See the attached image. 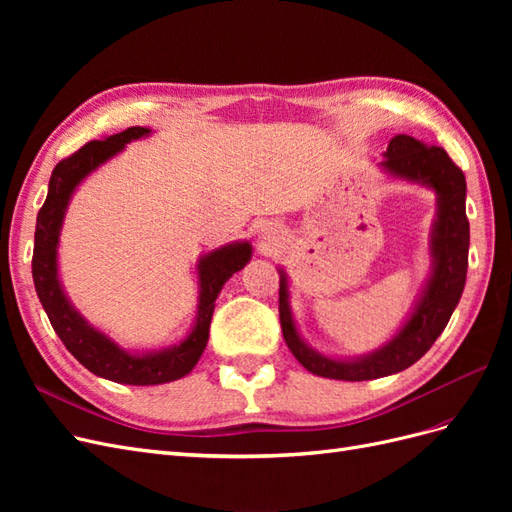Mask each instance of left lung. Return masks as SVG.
Masks as SVG:
<instances>
[{"mask_svg":"<svg viewBox=\"0 0 512 512\" xmlns=\"http://www.w3.org/2000/svg\"><path fill=\"white\" fill-rule=\"evenodd\" d=\"M382 173L395 181L423 185L436 194L431 226L429 277L406 322L380 348L361 356H329L309 346L294 322L288 273L280 271V322L286 346L307 371L333 380H374L414 365L446 329L466 286L470 222L466 218V177L442 147L425 145L408 134L391 138L382 153Z\"/></svg>","mask_w":512,"mask_h":512,"instance_id":"1","label":"left lung"}]
</instances>
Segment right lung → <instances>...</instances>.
Returning <instances> with one entry per match:
<instances>
[{"instance_id": "add662e5", "label": "right lung", "mask_w": 512, "mask_h": 512, "mask_svg": "<svg viewBox=\"0 0 512 512\" xmlns=\"http://www.w3.org/2000/svg\"><path fill=\"white\" fill-rule=\"evenodd\" d=\"M153 130L132 126L119 134L106 136L104 141H91L74 156L61 160L49 181V194L36 220L32 275L38 299L49 316L55 333L70 350V354L87 367L91 374L119 384L149 386L173 382L188 376L205 352L209 342V324L215 309V299L232 275L241 271L252 258L250 241H232L218 250L203 254L196 262L198 305L196 318L188 335L173 346L158 350H126L113 337L96 329L79 309L72 305L64 284L59 280V237L64 228L66 211L79 185L96 170L113 160L132 141L151 136Z\"/></svg>"}]
</instances>
